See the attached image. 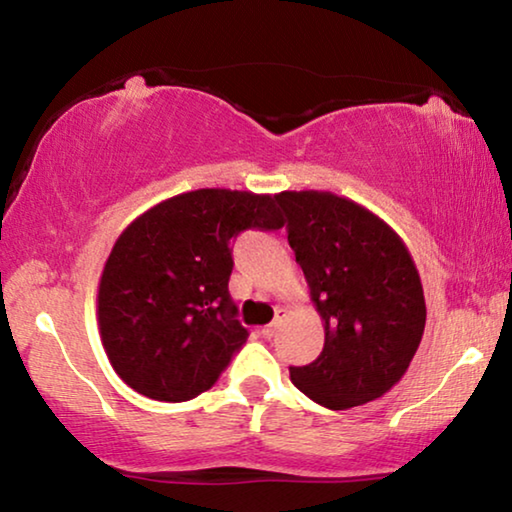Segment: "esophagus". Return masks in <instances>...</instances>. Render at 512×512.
I'll return each instance as SVG.
<instances>
[{"label": "esophagus", "mask_w": 512, "mask_h": 512, "mask_svg": "<svg viewBox=\"0 0 512 512\" xmlns=\"http://www.w3.org/2000/svg\"><path fill=\"white\" fill-rule=\"evenodd\" d=\"M282 312H285V310H278V312H276V319H273V322H271L269 326H264V329H262L264 338H273V335H276V329H278V322H280Z\"/></svg>", "instance_id": "esophagus-1"}]
</instances>
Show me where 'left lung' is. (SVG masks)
<instances>
[{
    "mask_svg": "<svg viewBox=\"0 0 512 512\" xmlns=\"http://www.w3.org/2000/svg\"><path fill=\"white\" fill-rule=\"evenodd\" d=\"M287 241L324 322L315 361L292 384L326 409L377 400L398 384L421 345L425 299L402 239L375 213L322 190H285Z\"/></svg>",
    "mask_w": 512,
    "mask_h": 512,
    "instance_id": "1",
    "label": "left lung"
}]
</instances>
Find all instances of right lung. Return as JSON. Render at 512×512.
I'll list each match as a JSON object with an SVG mask.
<instances>
[{
    "mask_svg": "<svg viewBox=\"0 0 512 512\" xmlns=\"http://www.w3.org/2000/svg\"><path fill=\"white\" fill-rule=\"evenodd\" d=\"M278 197L200 188L156 204L121 232L98 285V326L114 372L137 393L197 398L246 345L227 287L232 239L280 230Z\"/></svg>",
    "mask_w": 512,
    "mask_h": 512,
    "instance_id": "add662e5",
    "label": "right lung"
}]
</instances>
